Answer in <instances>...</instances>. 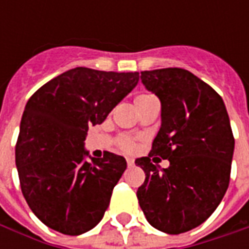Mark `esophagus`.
<instances>
[{
	"label": "esophagus",
	"mask_w": 249,
	"mask_h": 249,
	"mask_svg": "<svg viewBox=\"0 0 249 249\" xmlns=\"http://www.w3.org/2000/svg\"><path fill=\"white\" fill-rule=\"evenodd\" d=\"M126 164H128V167H133V165H135V160H133L132 157H128V159H126Z\"/></svg>",
	"instance_id": "obj_1"
}]
</instances>
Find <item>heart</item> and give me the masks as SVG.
<instances>
[{
  "instance_id": "obj_1",
  "label": "heart",
  "mask_w": 249,
  "mask_h": 249,
  "mask_svg": "<svg viewBox=\"0 0 249 249\" xmlns=\"http://www.w3.org/2000/svg\"><path fill=\"white\" fill-rule=\"evenodd\" d=\"M153 96L151 94H140V96H137L135 100V104H139L141 101H145L148 98H152ZM117 145L121 151L126 152V153H132V152H135L137 149V140H136L135 137H130V136H120L119 139H117Z\"/></svg>"
}]
</instances>
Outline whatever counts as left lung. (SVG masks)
I'll return each mask as SVG.
<instances>
[{
	"instance_id": "8db88e82",
	"label": "left lung",
	"mask_w": 249,
	"mask_h": 249,
	"mask_svg": "<svg viewBox=\"0 0 249 249\" xmlns=\"http://www.w3.org/2000/svg\"><path fill=\"white\" fill-rule=\"evenodd\" d=\"M140 77L161 101V126L148 157L135 161L145 172L137 198L152 227L178 235L203 224L224 197L235 139L223 98L193 73L165 68ZM153 156L170 167L160 171Z\"/></svg>"
}]
</instances>
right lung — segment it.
I'll return each mask as SVG.
<instances>
[{
	"instance_id": "obj_1",
	"label": "right lung",
	"mask_w": 249,
	"mask_h": 249,
	"mask_svg": "<svg viewBox=\"0 0 249 249\" xmlns=\"http://www.w3.org/2000/svg\"><path fill=\"white\" fill-rule=\"evenodd\" d=\"M137 82V71L78 66L46 82L26 103L16 165L29 208L52 230L81 235L103 219L126 161L110 152L85 161L84 141L88 128L104 123Z\"/></svg>"
}]
</instances>
